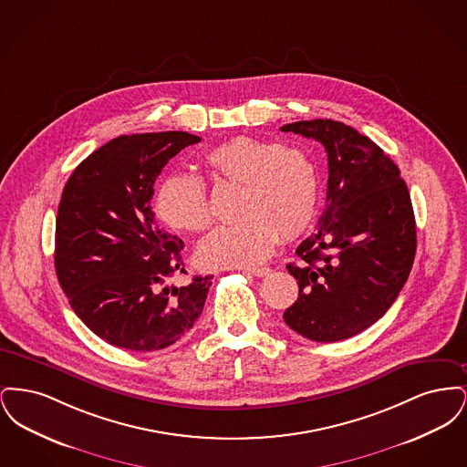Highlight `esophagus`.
<instances>
[{
	"label": "esophagus",
	"mask_w": 467,
	"mask_h": 467,
	"mask_svg": "<svg viewBox=\"0 0 467 467\" xmlns=\"http://www.w3.org/2000/svg\"><path fill=\"white\" fill-rule=\"evenodd\" d=\"M244 273H248V275H254V276H259V278H261V276H266V275H269V271H271V269H269V267H252V269H250V267H246V269H244Z\"/></svg>",
	"instance_id": "34e87169"
}]
</instances>
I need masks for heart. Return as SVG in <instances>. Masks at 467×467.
<instances>
[{"label": "heart", "mask_w": 467, "mask_h": 467, "mask_svg": "<svg viewBox=\"0 0 467 467\" xmlns=\"http://www.w3.org/2000/svg\"><path fill=\"white\" fill-rule=\"evenodd\" d=\"M204 162L219 185L242 187L236 200L242 219L201 242L202 266H257L273 254L280 234L294 238L311 223L318 178L303 150L238 136L212 149ZM154 206L159 219L175 231L201 233L213 223L206 185L194 175L162 178Z\"/></svg>", "instance_id": "b5f03b06"}]
</instances>
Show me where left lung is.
<instances>
[{
	"label": "left lung",
	"mask_w": 467,
	"mask_h": 467,
	"mask_svg": "<svg viewBox=\"0 0 467 467\" xmlns=\"http://www.w3.org/2000/svg\"><path fill=\"white\" fill-rule=\"evenodd\" d=\"M280 130L320 141L329 164L318 227L297 246L299 263L287 265L299 296L284 320L313 341L347 339L379 320L408 280L417 250L410 192L394 161L343 122Z\"/></svg>",
	"instance_id": "left-lung-1"
}]
</instances>
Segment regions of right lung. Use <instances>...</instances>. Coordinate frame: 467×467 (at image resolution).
I'll return each instance as SVG.
<instances>
[{"mask_svg": "<svg viewBox=\"0 0 467 467\" xmlns=\"http://www.w3.org/2000/svg\"><path fill=\"white\" fill-rule=\"evenodd\" d=\"M200 136L122 134L67 178L56 219V273L69 306L92 333L134 352L161 350L198 320L213 276L171 284L183 242L152 210L154 183Z\"/></svg>", "mask_w": 467, "mask_h": 467, "instance_id": "right-lung-1", "label": "right lung"}]
</instances>
